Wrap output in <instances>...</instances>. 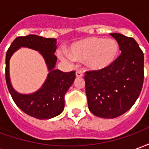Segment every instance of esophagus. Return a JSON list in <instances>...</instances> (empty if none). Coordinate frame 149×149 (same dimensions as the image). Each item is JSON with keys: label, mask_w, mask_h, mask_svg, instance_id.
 Listing matches in <instances>:
<instances>
[{"label": "esophagus", "mask_w": 149, "mask_h": 149, "mask_svg": "<svg viewBox=\"0 0 149 149\" xmlns=\"http://www.w3.org/2000/svg\"><path fill=\"white\" fill-rule=\"evenodd\" d=\"M76 76L78 77H83V72L80 70H77V71L76 72Z\"/></svg>", "instance_id": "esophagus-1"}]
</instances>
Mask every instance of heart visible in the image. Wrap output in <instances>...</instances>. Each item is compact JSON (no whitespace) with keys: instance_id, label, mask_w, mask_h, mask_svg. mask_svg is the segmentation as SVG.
I'll return each mask as SVG.
<instances>
[{"instance_id":"b5f03b06","label":"heart","mask_w":149,"mask_h":149,"mask_svg":"<svg viewBox=\"0 0 149 149\" xmlns=\"http://www.w3.org/2000/svg\"><path fill=\"white\" fill-rule=\"evenodd\" d=\"M119 54L118 43L113 39L93 37L81 40L72 45L69 60L86 61L88 68L100 71L109 68L116 61Z\"/></svg>"}]
</instances>
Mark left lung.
Here are the masks:
<instances>
[{"label": "left lung", "instance_id": "8db88e82", "mask_svg": "<svg viewBox=\"0 0 149 149\" xmlns=\"http://www.w3.org/2000/svg\"><path fill=\"white\" fill-rule=\"evenodd\" d=\"M121 54L110 67L84 76L88 105L93 115L115 118L130 109L144 83V53L132 37L111 33Z\"/></svg>", "mask_w": 149, "mask_h": 149}]
</instances>
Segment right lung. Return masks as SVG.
<instances>
[{"label":"right lung","mask_w":149,"mask_h":149,"mask_svg":"<svg viewBox=\"0 0 149 149\" xmlns=\"http://www.w3.org/2000/svg\"><path fill=\"white\" fill-rule=\"evenodd\" d=\"M55 38H45L37 35L17 37L6 52L5 80L12 98L24 112L40 120L55 117L61 114L65 107V95L76 77L75 71L64 72L54 69L56 56ZM20 47H28L42 53L49 70L47 80L39 91L30 95H21L15 91L10 84L8 66L12 53Z\"/></svg>","instance_id":"1"}]
</instances>
